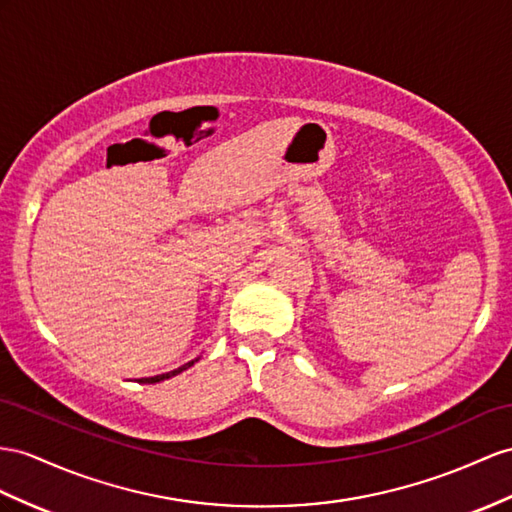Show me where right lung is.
I'll return each instance as SVG.
<instances>
[{"instance_id": "obj_1", "label": "right lung", "mask_w": 512, "mask_h": 512, "mask_svg": "<svg viewBox=\"0 0 512 512\" xmlns=\"http://www.w3.org/2000/svg\"><path fill=\"white\" fill-rule=\"evenodd\" d=\"M199 361V359H192V361H188V363H183L181 368H177V370H173V372H166V374H160V376H151V378H140L138 383H142V385H153V383H160V381H166V378H173V376H177V374H181L183 370H188V368H192V365Z\"/></svg>"}]
</instances>
